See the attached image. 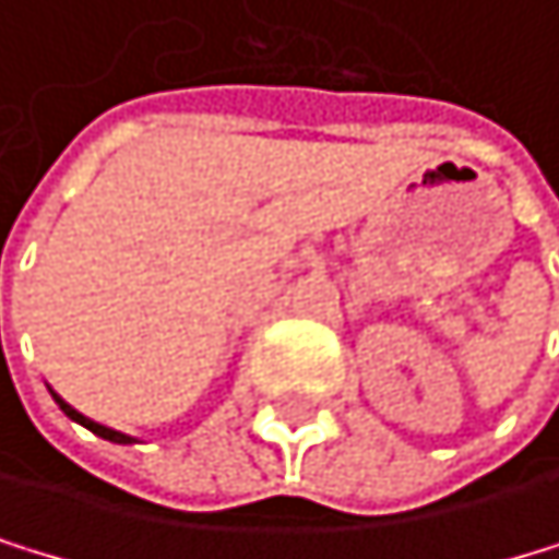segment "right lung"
<instances>
[{"mask_svg":"<svg viewBox=\"0 0 559 559\" xmlns=\"http://www.w3.org/2000/svg\"><path fill=\"white\" fill-rule=\"evenodd\" d=\"M53 395V392H50ZM53 402H58L61 405V412H64V416L68 419H74V423H82L85 429H92L95 432V437H103V440H109V443H133V437H127V432H116V429H109V426H98V423H92L88 416H82V412H78V408H71L61 395H53Z\"/></svg>","mask_w":559,"mask_h":559,"instance_id":"obj_1","label":"right lung"}]
</instances>
